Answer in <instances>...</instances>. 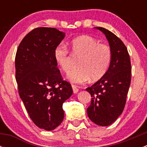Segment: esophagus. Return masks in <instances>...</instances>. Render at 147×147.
I'll return each instance as SVG.
<instances>
[{
	"label": "esophagus",
	"instance_id": "1",
	"mask_svg": "<svg viewBox=\"0 0 147 147\" xmlns=\"http://www.w3.org/2000/svg\"><path fill=\"white\" fill-rule=\"evenodd\" d=\"M72 90H73L74 94H76V93H78V91H79L78 87H77L75 85H73V84L72 85Z\"/></svg>",
	"mask_w": 147,
	"mask_h": 147
}]
</instances>
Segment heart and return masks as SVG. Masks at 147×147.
<instances>
[{
    "instance_id": "obj_1",
    "label": "heart",
    "mask_w": 147,
    "mask_h": 147,
    "mask_svg": "<svg viewBox=\"0 0 147 147\" xmlns=\"http://www.w3.org/2000/svg\"><path fill=\"white\" fill-rule=\"evenodd\" d=\"M73 55L80 57L78 68L71 70L67 80L72 83L82 84L90 79L95 82L103 78L112 60V51L109 45L100 43L97 39L87 35H80L69 42ZM54 60L64 72L70 69L71 55L66 47L60 45L54 50Z\"/></svg>"
}]
</instances>
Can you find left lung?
Here are the masks:
<instances>
[{
    "label": "left lung",
    "instance_id": "8db88e82",
    "mask_svg": "<svg viewBox=\"0 0 147 147\" xmlns=\"http://www.w3.org/2000/svg\"><path fill=\"white\" fill-rule=\"evenodd\" d=\"M95 28L106 36L112 60L105 76L86 89L92 97L87 112L94 124L106 127L115 122L124 110L131 82V62L127 47L118 37L104 28Z\"/></svg>",
    "mask_w": 147,
    "mask_h": 147
}]
</instances>
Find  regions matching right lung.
Segmentation results:
<instances>
[{"label": "right lung", "mask_w": 147, "mask_h": 147, "mask_svg": "<svg viewBox=\"0 0 147 147\" xmlns=\"http://www.w3.org/2000/svg\"><path fill=\"white\" fill-rule=\"evenodd\" d=\"M65 33L53 28H37L27 34L16 55L19 95L30 117L39 128L51 131L64 119L63 105L72 94L54 60V50Z\"/></svg>", "instance_id": "obj_1"}]
</instances>
